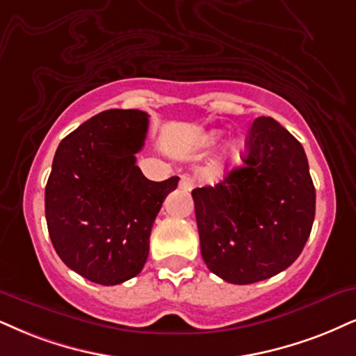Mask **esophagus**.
<instances>
[{
	"mask_svg": "<svg viewBox=\"0 0 356 356\" xmlns=\"http://www.w3.org/2000/svg\"><path fill=\"white\" fill-rule=\"evenodd\" d=\"M179 190L183 191H191L193 186H195V179H193L191 177H188V175H183L181 178H179V183H178Z\"/></svg>",
	"mask_w": 356,
	"mask_h": 356,
	"instance_id": "obj_1",
	"label": "esophagus"
}]
</instances>
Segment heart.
Returning <instances> with one entry per match:
<instances>
[{"label":"heart","mask_w":356,"mask_h":356,"mask_svg":"<svg viewBox=\"0 0 356 356\" xmlns=\"http://www.w3.org/2000/svg\"><path fill=\"white\" fill-rule=\"evenodd\" d=\"M218 138H219V134H213V135H211V143L216 142ZM243 152H244L243 145H241L239 142L232 143L231 147H229V156H231V160L234 161V163H239L241 158H243Z\"/></svg>","instance_id":"1"}]
</instances>
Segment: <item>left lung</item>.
Wrapping results in <instances>:
<instances>
[{
    "instance_id": "8db88e82",
    "label": "left lung",
    "mask_w": 356,
    "mask_h": 356,
    "mask_svg": "<svg viewBox=\"0 0 356 356\" xmlns=\"http://www.w3.org/2000/svg\"><path fill=\"white\" fill-rule=\"evenodd\" d=\"M243 161L218 185L191 191L206 266L239 285L287 269L300 256L315 218L304 147L279 122H252Z\"/></svg>"
}]
</instances>
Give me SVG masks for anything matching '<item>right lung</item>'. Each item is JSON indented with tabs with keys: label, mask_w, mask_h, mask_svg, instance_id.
Listing matches in <instances>:
<instances>
[{
	"label": "right lung",
	"mask_w": 356,
	"mask_h": 356,
	"mask_svg": "<svg viewBox=\"0 0 356 356\" xmlns=\"http://www.w3.org/2000/svg\"><path fill=\"white\" fill-rule=\"evenodd\" d=\"M148 131L142 111L100 112L57 147L46 185L52 245L90 282L117 285L140 274L150 232L178 177L150 181L135 165Z\"/></svg>",
	"instance_id": "right-lung-1"
}]
</instances>
